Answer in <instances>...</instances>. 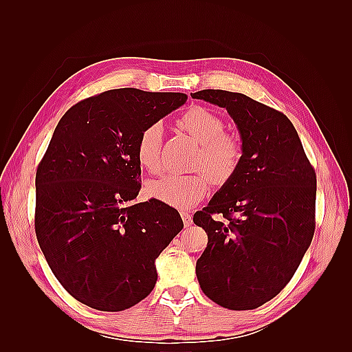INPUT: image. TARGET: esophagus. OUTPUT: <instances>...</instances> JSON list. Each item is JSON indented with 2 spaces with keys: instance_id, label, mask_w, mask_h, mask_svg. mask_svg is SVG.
<instances>
[{
  "instance_id": "obj_1",
  "label": "esophagus",
  "mask_w": 352,
  "mask_h": 352,
  "mask_svg": "<svg viewBox=\"0 0 352 352\" xmlns=\"http://www.w3.org/2000/svg\"><path fill=\"white\" fill-rule=\"evenodd\" d=\"M182 220H184V225H185V228H189L190 225H192V216L189 214V212H182Z\"/></svg>"
}]
</instances>
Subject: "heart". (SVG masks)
Instances as JSON below:
<instances>
[{
	"label": "heart",
	"mask_w": 352,
	"mask_h": 352,
	"mask_svg": "<svg viewBox=\"0 0 352 352\" xmlns=\"http://www.w3.org/2000/svg\"><path fill=\"white\" fill-rule=\"evenodd\" d=\"M177 126L199 144L194 166L204 168L206 173H168L148 186V192L167 206L189 208L207 195L210 180L220 185L236 173L242 160V145L235 136L225 132L220 116L201 105L186 110L177 119ZM162 140V124L153 123L145 127L136 142L138 163L154 175L163 168Z\"/></svg>",
	"instance_id": "obj_1"
}]
</instances>
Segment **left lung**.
<instances>
[{
  "label": "left lung",
  "instance_id": "8db88e82",
  "mask_svg": "<svg viewBox=\"0 0 352 352\" xmlns=\"http://www.w3.org/2000/svg\"><path fill=\"white\" fill-rule=\"evenodd\" d=\"M190 97L226 109L242 141L236 173L194 214L208 235L197 278L211 301L252 310L283 289L310 247L316 172L283 113L239 92L204 89Z\"/></svg>",
  "mask_w": 352,
  "mask_h": 352
}]
</instances>
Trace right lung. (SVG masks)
<instances>
[{"mask_svg": "<svg viewBox=\"0 0 352 352\" xmlns=\"http://www.w3.org/2000/svg\"><path fill=\"white\" fill-rule=\"evenodd\" d=\"M180 92L105 91L61 117L36 170L35 232L63 287L100 311H122L150 295L155 258L184 229L176 208L141 190L136 142L179 109Z\"/></svg>", "mask_w": 352, "mask_h": 352, "instance_id": "add662e5", "label": "right lung"}]
</instances>
